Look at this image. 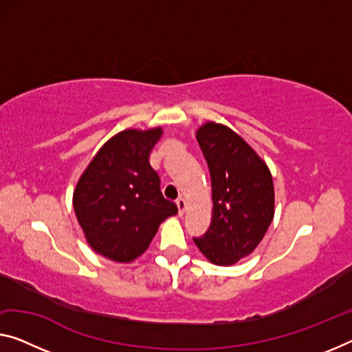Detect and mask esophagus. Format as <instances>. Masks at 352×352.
I'll list each match as a JSON object with an SVG mask.
<instances>
[{"label":"esophagus","mask_w":352,"mask_h":352,"mask_svg":"<svg viewBox=\"0 0 352 352\" xmlns=\"http://www.w3.org/2000/svg\"><path fill=\"white\" fill-rule=\"evenodd\" d=\"M176 206H177V214L184 215V212H186V208H187L186 201H184L182 198H179V199H177V201H176Z\"/></svg>","instance_id":"34e87169"}]
</instances>
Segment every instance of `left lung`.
I'll return each instance as SVG.
<instances>
[{
  "instance_id": "left-lung-1",
  "label": "left lung",
  "mask_w": 352,
  "mask_h": 352,
  "mask_svg": "<svg viewBox=\"0 0 352 352\" xmlns=\"http://www.w3.org/2000/svg\"><path fill=\"white\" fill-rule=\"evenodd\" d=\"M212 184V219L199 252L217 266L252 255L274 220L275 192L269 166L241 135L208 121L197 129Z\"/></svg>"
}]
</instances>
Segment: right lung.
Listing matches in <instances>:
<instances>
[{
  "mask_svg": "<svg viewBox=\"0 0 352 352\" xmlns=\"http://www.w3.org/2000/svg\"><path fill=\"white\" fill-rule=\"evenodd\" d=\"M164 129H126L97 151L74 190V210L89 247L107 259L132 263L148 250L162 221L177 214L149 164Z\"/></svg>",
  "mask_w": 352,
  "mask_h": 352,
  "instance_id": "right-lung-1",
  "label": "right lung"
}]
</instances>
